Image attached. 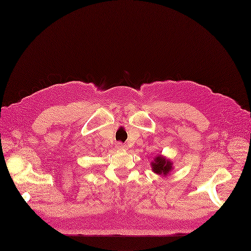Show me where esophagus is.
<instances>
[{
	"label": "esophagus",
	"mask_w": 251,
	"mask_h": 251,
	"mask_svg": "<svg viewBox=\"0 0 251 251\" xmlns=\"http://www.w3.org/2000/svg\"><path fill=\"white\" fill-rule=\"evenodd\" d=\"M117 148H118V149H120V150H125L126 149V146L123 145L122 143H118L117 144Z\"/></svg>",
	"instance_id": "obj_1"
}]
</instances>
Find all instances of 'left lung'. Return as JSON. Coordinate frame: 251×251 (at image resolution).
Listing matches in <instances>:
<instances>
[{
	"label": "left lung",
	"mask_w": 251,
	"mask_h": 251,
	"mask_svg": "<svg viewBox=\"0 0 251 251\" xmlns=\"http://www.w3.org/2000/svg\"><path fill=\"white\" fill-rule=\"evenodd\" d=\"M151 168L152 171L160 176H168L171 174V172L174 170V164L171 159L166 158L163 155H157L154 161L151 162Z\"/></svg>",
	"instance_id": "1"
}]
</instances>
